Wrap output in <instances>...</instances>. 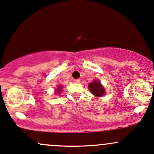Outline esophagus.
Masks as SVG:
<instances>
[{"mask_svg":"<svg viewBox=\"0 0 154 154\" xmlns=\"http://www.w3.org/2000/svg\"><path fill=\"white\" fill-rule=\"evenodd\" d=\"M74 82H76V83H79V82H80V79H74Z\"/></svg>","mask_w":154,"mask_h":154,"instance_id":"esophagus-1","label":"esophagus"}]
</instances>
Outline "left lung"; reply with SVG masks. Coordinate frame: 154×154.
<instances>
[{
    "label": "left lung",
    "mask_w": 154,
    "mask_h": 154,
    "mask_svg": "<svg viewBox=\"0 0 154 154\" xmlns=\"http://www.w3.org/2000/svg\"><path fill=\"white\" fill-rule=\"evenodd\" d=\"M88 88L92 94L97 97H102L104 95L105 90L103 85L100 84V82L97 80H94L92 82L89 83Z\"/></svg>",
    "instance_id": "1"
}]
</instances>
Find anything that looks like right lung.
<instances>
[{
	"instance_id": "add662e5",
	"label": "right lung",
	"mask_w": 154,
	"mask_h": 154,
	"mask_svg": "<svg viewBox=\"0 0 154 154\" xmlns=\"http://www.w3.org/2000/svg\"><path fill=\"white\" fill-rule=\"evenodd\" d=\"M61 90H62V86H61V85H59L57 88V93L59 94L60 92L61 91Z\"/></svg>"
}]
</instances>
